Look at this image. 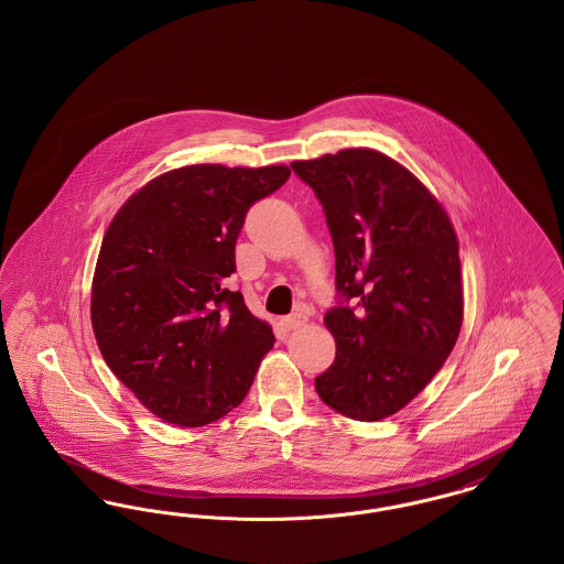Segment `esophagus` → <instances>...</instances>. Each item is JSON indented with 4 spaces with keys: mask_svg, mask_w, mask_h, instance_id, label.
<instances>
[{
    "mask_svg": "<svg viewBox=\"0 0 564 564\" xmlns=\"http://www.w3.org/2000/svg\"><path fill=\"white\" fill-rule=\"evenodd\" d=\"M306 322H308L306 313H302V311H295V313H292V315L283 317V319H281V325H283L285 329H297V327H302V325H304Z\"/></svg>",
    "mask_w": 564,
    "mask_h": 564,
    "instance_id": "34e87169",
    "label": "esophagus"
}]
</instances>
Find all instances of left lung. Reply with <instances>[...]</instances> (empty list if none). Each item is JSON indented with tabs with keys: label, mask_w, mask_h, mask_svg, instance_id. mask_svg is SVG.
Returning a JSON list of instances; mask_svg holds the SVG:
<instances>
[{
	"label": "left lung",
	"mask_w": 564,
	"mask_h": 564,
	"mask_svg": "<svg viewBox=\"0 0 564 564\" xmlns=\"http://www.w3.org/2000/svg\"><path fill=\"white\" fill-rule=\"evenodd\" d=\"M292 169L322 203L340 295L323 319L336 359L315 389L349 419H387L455 349L463 285L453 221L405 166L376 150L349 148Z\"/></svg>",
	"instance_id": "8db88e82"
}]
</instances>
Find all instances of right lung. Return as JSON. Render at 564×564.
Returning a JSON list of instances; mask_svg holds the SVG:
<instances>
[{
	"instance_id": "right-lung-1",
	"label": "right lung",
	"mask_w": 564,
	"mask_h": 564,
	"mask_svg": "<svg viewBox=\"0 0 564 564\" xmlns=\"http://www.w3.org/2000/svg\"><path fill=\"white\" fill-rule=\"evenodd\" d=\"M288 180L285 164H189L113 215L93 276V332L109 370L164 423L228 414L272 349V327L226 279L249 207Z\"/></svg>"
}]
</instances>
